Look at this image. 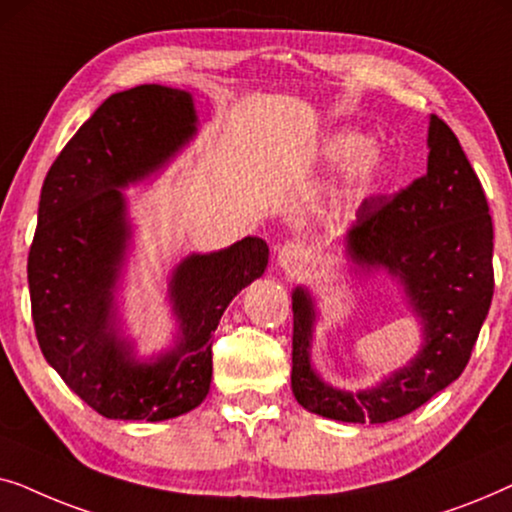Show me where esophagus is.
Segmentation results:
<instances>
[{
  "mask_svg": "<svg viewBox=\"0 0 512 512\" xmlns=\"http://www.w3.org/2000/svg\"><path fill=\"white\" fill-rule=\"evenodd\" d=\"M305 263V251L296 242H286L277 249V265L289 275H296V272L303 268Z\"/></svg>",
  "mask_w": 512,
  "mask_h": 512,
  "instance_id": "1",
  "label": "esophagus"
}]
</instances>
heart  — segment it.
Returning <instances> with one entry per match:
<instances>
[{
    "label": "heart",
    "instance_id": "heart-1",
    "mask_svg": "<svg viewBox=\"0 0 512 512\" xmlns=\"http://www.w3.org/2000/svg\"><path fill=\"white\" fill-rule=\"evenodd\" d=\"M317 163L326 170H342L349 167L347 184L354 193H370L380 184L387 170V160L380 151L373 149V142L366 135L354 130H340L328 135L317 146Z\"/></svg>",
    "mask_w": 512,
    "mask_h": 512
}]
</instances>
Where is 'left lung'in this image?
Masks as SVG:
<instances>
[{
	"instance_id": "1",
	"label": "left lung",
	"mask_w": 512,
	"mask_h": 512,
	"mask_svg": "<svg viewBox=\"0 0 512 512\" xmlns=\"http://www.w3.org/2000/svg\"><path fill=\"white\" fill-rule=\"evenodd\" d=\"M426 174L394 198H370L345 233L354 275L387 272L422 324V347L380 384L359 391L321 380L312 363L317 303L293 300L291 389L307 412L384 424L410 415L464 373L494 296V228L478 174L445 121L431 114Z\"/></svg>"
}]
</instances>
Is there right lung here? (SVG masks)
<instances>
[{"label":"right lung","mask_w":512,"mask_h":512,"mask_svg":"<svg viewBox=\"0 0 512 512\" xmlns=\"http://www.w3.org/2000/svg\"><path fill=\"white\" fill-rule=\"evenodd\" d=\"M198 132L191 93L137 86L104 100L48 170L27 258L41 352L69 389L109 419L163 422L191 412L212 384V333L237 293L268 268V244L181 258L167 284L174 345L137 359L116 291L132 240L123 188L163 170Z\"/></svg>","instance_id":"right-lung-1"}]
</instances>
